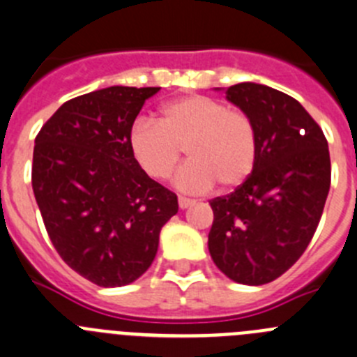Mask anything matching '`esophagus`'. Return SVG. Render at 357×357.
<instances>
[{
    "instance_id": "obj_1",
    "label": "esophagus",
    "mask_w": 357,
    "mask_h": 357,
    "mask_svg": "<svg viewBox=\"0 0 357 357\" xmlns=\"http://www.w3.org/2000/svg\"><path fill=\"white\" fill-rule=\"evenodd\" d=\"M178 204H179V207H181V209H188V207L193 204V200H192V199H186V197L179 195V197H178Z\"/></svg>"
}]
</instances>
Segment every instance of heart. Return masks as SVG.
<instances>
[{
	"mask_svg": "<svg viewBox=\"0 0 357 357\" xmlns=\"http://www.w3.org/2000/svg\"><path fill=\"white\" fill-rule=\"evenodd\" d=\"M129 146L134 160L151 179H167L181 158L176 185L185 192L241 186L252 172L258 151L252 119L241 108L206 96H185L160 108L157 122L141 119L132 126Z\"/></svg>",
	"mask_w": 357,
	"mask_h": 357,
	"instance_id": "b5f03b06",
	"label": "heart"
}]
</instances>
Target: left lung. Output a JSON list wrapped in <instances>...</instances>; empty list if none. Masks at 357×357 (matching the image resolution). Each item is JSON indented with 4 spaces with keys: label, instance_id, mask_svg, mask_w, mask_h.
<instances>
[{
    "label": "left lung",
    "instance_id": "8db88e82",
    "mask_svg": "<svg viewBox=\"0 0 357 357\" xmlns=\"http://www.w3.org/2000/svg\"><path fill=\"white\" fill-rule=\"evenodd\" d=\"M227 99L256 129V162L231 193L209 200V252L231 281L259 286L281 278L303 255L319 225L331 183L328 141L291 96L237 83Z\"/></svg>",
    "mask_w": 357,
    "mask_h": 357
}]
</instances>
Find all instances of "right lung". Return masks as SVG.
<instances>
[{"label": "right lung", "instance_id": "right-lung-1", "mask_svg": "<svg viewBox=\"0 0 357 357\" xmlns=\"http://www.w3.org/2000/svg\"><path fill=\"white\" fill-rule=\"evenodd\" d=\"M160 86H108L66 101L34 139L33 192L61 258L102 288L130 284L153 263L178 197L130 153L129 134Z\"/></svg>", "mask_w": 357, "mask_h": 357}]
</instances>
